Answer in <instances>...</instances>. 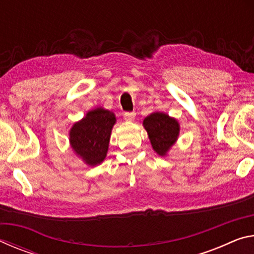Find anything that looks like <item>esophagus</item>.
Instances as JSON below:
<instances>
[{
    "label": "esophagus",
    "instance_id": "esophagus-1",
    "mask_svg": "<svg viewBox=\"0 0 254 254\" xmlns=\"http://www.w3.org/2000/svg\"><path fill=\"white\" fill-rule=\"evenodd\" d=\"M134 118H135L134 112H127V113H124V119H126V121H133Z\"/></svg>",
    "mask_w": 254,
    "mask_h": 254
}]
</instances>
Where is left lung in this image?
<instances>
[{
  "label": "left lung",
  "mask_w": 254,
  "mask_h": 254,
  "mask_svg": "<svg viewBox=\"0 0 254 254\" xmlns=\"http://www.w3.org/2000/svg\"><path fill=\"white\" fill-rule=\"evenodd\" d=\"M142 124L154 152L166 157L178 140L179 122L163 112H153L143 120Z\"/></svg>",
  "instance_id": "left-lung-1"
}]
</instances>
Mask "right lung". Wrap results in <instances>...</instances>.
<instances>
[{
  "instance_id": "right-lung-1",
  "label": "right lung",
  "mask_w": 254,
  "mask_h": 254,
  "mask_svg": "<svg viewBox=\"0 0 254 254\" xmlns=\"http://www.w3.org/2000/svg\"><path fill=\"white\" fill-rule=\"evenodd\" d=\"M117 123L113 112L96 107L75 122L69 130V144L77 157L87 166L104 161L111 139L112 128Z\"/></svg>"
}]
</instances>
